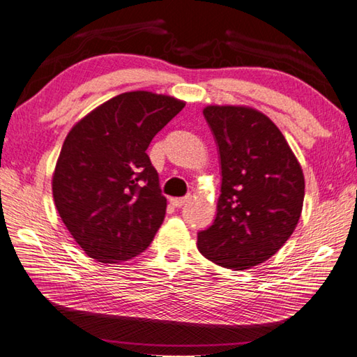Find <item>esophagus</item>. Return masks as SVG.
Returning <instances> with one entry per match:
<instances>
[{"label":"esophagus","mask_w":357,"mask_h":357,"mask_svg":"<svg viewBox=\"0 0 357 357\" xmlns=\"http://www.w3.org/2000/svg\"><path fill=\"white\" fill-rule=\"evenodd\" d=\"M188 199H190V196H185V198H172L170 204L173 207H183Z\"/></svg>","instance_id":"1"}]
</instances>
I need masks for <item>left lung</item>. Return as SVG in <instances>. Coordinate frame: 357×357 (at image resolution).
I'll return each instance as SVG.
<instances>
[{
	"mask_svg": "<svg viewBox=\"0 0 357 357\" xmlns=\"http://www.w3.org/2000/svg\"><path fill=\"white\" fill-rule=\"evenodd\" d=\"M222 184L216 218L198 233L204 257L233 270L252 268L279 252L299 222L305 181L284 135L247 105H207Z\"/></svg>",
	"mask_w": 357,
	"mask_h": 357,
	"instance_id": "left-lung-1",
	"label": "left lung"
}]
</instances>
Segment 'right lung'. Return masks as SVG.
<instances>
[{"label": "right lung", "mask_w": 357, "mask_h": 357, "mask_svg": "<svg viewBox=\"0 0 357 357\" xmlns=\"http://www.w3.org/2000/svg\"><path fill=\"white\" fill-rule=\"evenodd\" d=\"M184 105L169 95L126 92L98 105L66 136L52 178L53 201L96 262L128 261L153 241L167 199L146 150Z\"/></svg>", "instance_id": "obj_1"}]
</instances>
